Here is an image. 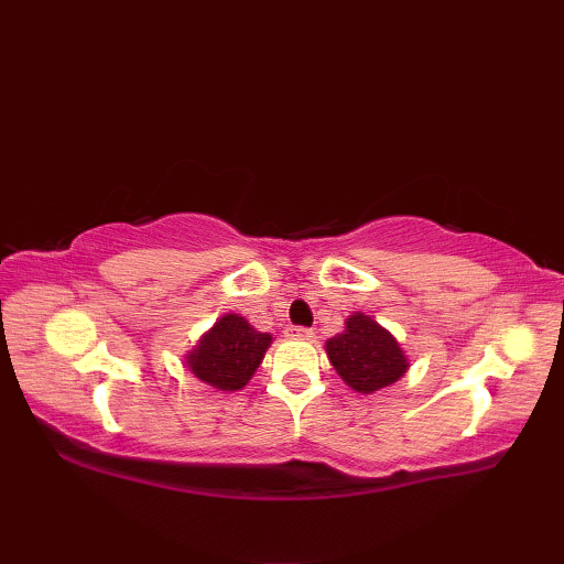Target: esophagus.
Returning <instances> with one entry per match:
<instances>
[{"mask_svg": "<svg viewBox=\"0 0 564 564\" xmlns=\"http://www.w3.org/2000/svg\"><path fill=\"white\" fill-rule=\"evenodd\" d=\"M285 337H289V339H310V337H313V332H310L307 327L291 325V327H285Z\"/></svg>", "mask_w": 564, "mask_h": 564, "instance_id": "1", "label": "esophagus"}]
</instances>
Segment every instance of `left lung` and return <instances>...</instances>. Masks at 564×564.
Masks as SVG:
<instances>
[{
	"mask_svg": "<svg viewBox=\"0 0 564 564\" xmlns=\"http://www.w3.org/2000/svg\"><path fill=\"white\" fill-rule=\"evenodd\" d=\"M334 370L356 392H376L392 386L406 370V358L392 334L364 313L346 319V329L327 341Z\"/></svg>",
	"mask_w": 564,
	"mask_h": 564,
	"instance_id": "8db88e82",
	"label": "left lung"
}]
</instances>
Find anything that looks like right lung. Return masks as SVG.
I'll return each mask as SVG.
<instances>
[{
	"mask_svg": "<svg viewBox=\"0 0 564 564\" xmlns=\"http://www.w3.org/2000/svg\"><path fill=\"white\" fill-rule=\"evenodd\" d=\"M269 344L271 334L249 327L245 317L225 315L188 354V366L213 388L239 390L254 376Z\"/></svg>",
	"mask_w": 564,
	"mask_h": 564,
	"instance_id": "right-lung-1",
	"label": "right lung"
}]
</instances>
